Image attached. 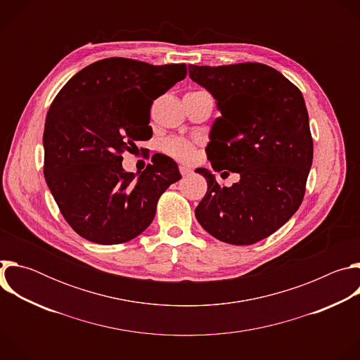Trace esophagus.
I'll return each mask as SVG.
<instances>
[{"mask_svg": "<svg viewBox=\"0 0 360 360\" xmlns=\"http://www.w3.org/2000/svg\"><path fill=\"white\" fill-rule=\"evenodd\" d=\"M179 172L182 174V176H186V175H189L192 172V169L189 167H186V165H181L179 167Z\"/></svg>", "mask_w": 360, "mask_h": 360, "instance_id": "1", "label": "esophagus"}]
</instances>
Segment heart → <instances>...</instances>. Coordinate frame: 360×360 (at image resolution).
Listing matches in <instances>:
<instances>
[{
  "mask_svg": "<svg viewBox=\"0 0 360 360\" xmlns=\"http://www.w3.org/2000/svg\"><path fill=\"white\" fill-rule=\"evenodd\" d=\"M161 149L167 153V155H169L178 161H184V162H191L196 155L195 143L188 139L178 138V136L165 139L161 143Z\"/></svg>",
  "mask_w": 360,
  "mask_h": 360,
  "instance_id": "obj_1",
  "label": "heart"
}]
</instances>
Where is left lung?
Returning a JSON list of instances; mask_svg holds the SVG:
<instances>
[{"mask_svg": "<svg viewBox=\"0 0 360 360\" xmlns=\"http://www.w3.org/2000/svg\"><path fill=\"white\" fill-rule=\"evenodd\" d=\"M189 77L217 99L207 157L219 172H238L221 186L205 168L208 191L195 210L202 228L231 245H252L285 225L300 207L314 160L302 92L259 63L189 65ZM228 174V172H224Z\"/></svg>", "mask_w": 360, "mask_h": 360, "instance_id": "left-lung-1", "label": "left lung"}]
</instances>
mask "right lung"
Wrapping results in <instances>:
<instances>
[{
  "mask_svg": "<svg viewBox=\"0 0 360 360\" xmlns=\"http://www.w3.org/2000/svg\"><path fill=\"white\" fill-rule=\"evenodd\" d=\"M185 77V64L105 58L77 72L54 98L42 138L44 176L79 236L101 245L134 239L150 225L160 196L181 179L165 155L152 157L136 178L122 168V153L152 136L153 99Z\"/></svg>",
  "mask_w": 360,
  "mask_h": 360,
  "instance_id": "add662e5",
  "label": "right lung"
}]
</instances>
